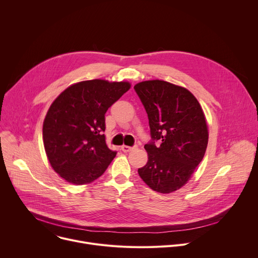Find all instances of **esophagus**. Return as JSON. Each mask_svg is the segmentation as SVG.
I'll return each instance as SVG.
<instances>
[{
    "label": "esophagus",
    "instance_id": "esophagus-1",
    "mask_svg": "<svg viewBox=\"0 0 258 258\" xmlns=\"http://www.w3.org/2000/svg\"><path fill=\"white\" fill-rule=\"evenodd\" d=\"M137 148H138V145H135V146H133V147H131V146H125V145L121 146V150H122L123 152H131V151H133V150H135V149H137Z\"/></svg>",
    "mask_w": 258,
    "mask_h": 258
}]
</instances>
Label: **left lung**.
I'll use <instances>...</instances> for the list:
<instances>
[{
    "mask_svg": "<svg viewBox=\"0 0 258 258\" xmlns=\"http://www.w3.org/2000/svg\"><path fill=\"white\" fill-rule=\"evenodd\" d=\"M148 114L151 141L144 148L148 162L138 169L152 190L170 193L189 180L204 157L208 130L203 110L187 89L164 81L134 87ZM162 142L156 146L155 142Z\"/></svg>",
    "mask_w": 258,
    "mask_h": 258,
    "instance_id": "8db88e82",
    "label": "left lung"
}]
</instances>
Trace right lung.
I'll return each mask as SVG.
<instances>
[{"mask_svg": "<svg viewBox=\"0 0 258 258\" xmlns=\"http://www.w3.org/2000/svg\"><path fill=\"white\" fill-rule=\"evenodd\" d=\"M131 88L127 82L75 84L52 103L43 125L47 157L66 181L85 185L101 176L116 155L105 141V113Z\"/></svg>", "mask_w": 258, "mask_h": 258, "instance_id": "obj_1", "label": "right lung"}]
</instances>
